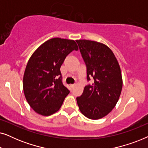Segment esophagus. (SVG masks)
I'll use <instances>...</instances> for the list:
<instances>
[{
    "instance_id": "obj_1",
    "label": "esophagus",
    "mask_w": 148,
    "mask_h": 148,
    "mask_svg": "<svg viewBox=\"0 0 148 148\" xmlns=\"http://www.w3.org/2000/svg\"><path fill=\"white\" fill-rule=\"evenodd\" d=\"M71 88L72 89H73L74 88H75V85H71Z\"/></svg>"
}]
</instances>
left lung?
<instances>
[{
    "label": "left lung",
    "mask_w": 148,
    "mask_h": 148,
    "mask_svg": "<svg viewBox=\"0 0 148 148\" xmlns=\"http://www.w3.org/2000/svg\"><path fill=\"white\" fill-rule=\"evenodd\" d=\"M87 66V79L94 78L92 86L85 87L77 98L81 112L93 120L102 119L116 106L123 88L118 60L104 44L88 40H76Z\"/></svg>",
    "instance_id": "1"
}]
</instances>
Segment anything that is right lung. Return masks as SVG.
<instances>
[{"instance_id":"add662e5","label":"right lung","mask_w":148,"mask_h":148,"mask_svg":"<svg viewBox=\"0 0 148 148\" xmlns=\"http://www.w3.org/2000/svg\"><path fill=\"white\" fill-rule=\"evenodd\" d=\"M74 50H78L74 40L54 38L40 45L29 58L23 75V88L26 100L38 114H53L69 94L62 84L60 68Z\"/></svg>"}]
</instances>
